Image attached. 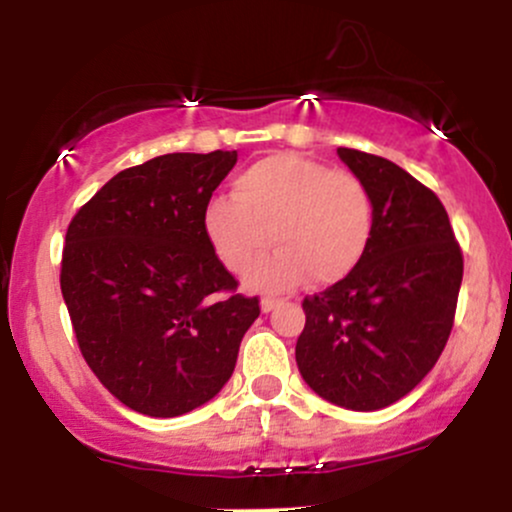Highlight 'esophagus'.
<instances>
[{
    "label": "esophagus",
    "mask_w": 512,
    "mask_h": 512,
    "mask_svg": "<svg viewBox=\"0 0 512 512\" xmlns=\"http://www.w3.org/2000/svg\"><path fill=\"white\" fill-rule=\"evenodd\" d=\"M277 299H269V296H265V299H262V303H260V306H262V311H265V313H269V311H274V308H277Z\"/></svg>",
    "instance_id": "1"
}]
</instances>
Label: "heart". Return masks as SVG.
Returning <instances> with one entry per match:
<instances>
[{
  "mask_svg": "<svg viewBox=\"0 0 512 512\" xmlns=\"http://www.w3.org/2000/svg\"><path fill=\"white\" fill-rule=\"evenodd\" d=\"M204 235L233 274L255 265L272 238L279 252L252 269V289L286 291L303 277L313 286H333L367 257L374 201L357 174L277 153L233 179V199L218 196L206 204Z\"/></svg>",
  "mask_w": 512,
  "mask_h": 512,
  "instance_id": "1",
  "label": "heart"
}]
</instances>
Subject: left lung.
Returning <instances> with one entry per match:
<instances>
[{"label":"left lung","mask_w":512,"mask_h":512,"mask_svg":"<svg viewBox=\"0 0 512 512\" xmlns=\"http://www.w3.org/2000/svg\"><path fill=\"white\" fill-rule=\"evenodd\" d=\"M338 155L372 194L374 238L350 277L303 299L296 364L325 401L379 411L411 393L445 350L464 257L432 189L386 157Z\"/></svg>","instance_id":"1"}]
</instances>
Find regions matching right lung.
Returning <instances> with one entry per match:
<instances>
[{
	"mask_svg": "<svg viewBox=\"0 0 512 512\" xmlns=\"http://www.w3.org/2000/svg\"><path fill=\"white\" fill-rule=\"evenodd\" d=\"M235 150L170 153L111 177L67 226L60 289L84 362L131 411L174 418L230 379L257 296L204 235Z\"/></svg>",
	"mask_w": 512,
	"mask_h": 512,
	"instance_id": "add662e5",
	"label": "right lung"
}]
</instances>
